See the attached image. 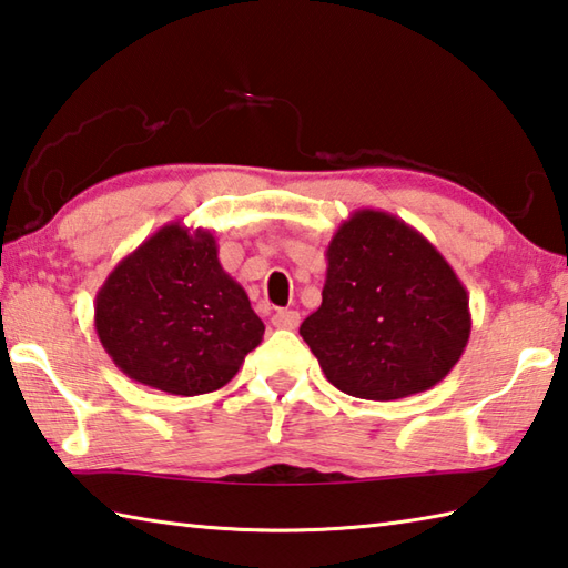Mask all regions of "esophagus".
<instances>
[{
    "label": "esophagus",
    "mask_w": 568,
    "mask_h": 568,
    "mask_svg": "<svg viewBox=\"0 0 568 568\" xmlns=\"http://www.w3.org/2000/svg\"><path fill=\"white\" fill-rule=\"evenodd\" d=\"M273 325L277 329H295L300 325V313L297 310H277L273 315Z\"/></svg>",
    "instance_id": "1"
}]
</instances>
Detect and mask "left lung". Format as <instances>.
Instances as JSON below:
<instances>
[{
  "mask_svg": "<svg viewBox=\"0 0 568 568\" xmlns=\"http://www.w3.org/2000/svg\"><path fill=\"white\" fill-rule=\"evenodd\" d=\"M322 305L300 325L339 392L396 402L446 379L470 339V297L404 219L357 209L332 236Z\"/></svg>",
  "mask_w": 568,
  "mask_h": 568,
  "instance_id": "1",
  "label": "left lung"
}]
</instances>
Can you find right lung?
Listing matches in <instances>:
<instances>
[{
	"instance_id": "right-lung-1",
	"label": "right lung",
	"mask_w": 568,
	"mask_h": 568,
	"mask_svg": "<svg viewBox=\"0 0 568 568\" xmlns=\"http://www.w3.org/2000/svg\"><path fill=\"white\" fill-rule=\"evenodd\" d=\"M93 322L122 374L174 396L229 384L265 332L221 265L214 233L182 221L154 231L110 271Z\"/></svg>"
}]
</instances>
